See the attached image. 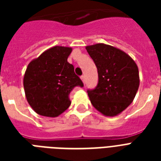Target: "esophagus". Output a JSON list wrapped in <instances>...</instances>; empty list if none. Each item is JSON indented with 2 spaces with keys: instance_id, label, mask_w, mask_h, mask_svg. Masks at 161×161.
I'll use <instances>...</instances> for the list:
<instances>
[{
  "instance_id": "obj_1",
  "label": "esophagus",
  "mask_w": 161,
  "mask_h": 161,
  "mask_svg": "<svg viewBox=\"0 0 161 161\" xmlns=\"http://www.w3.org/2000/svg\"><path fill=\"white\" fill-rule=\"evenodd\" d=\"M81 80L83 81V83H85V76H81Z\"/></svg>"
}]
</instances>
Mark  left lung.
Listing matches in <instances>:
<instances>
[{
  "label": "left lung",
  "instance_id": "left-lung-1",
  "mask_svg": "<svg viewBox=\"0 0 161 161\" xmlns=\"http://www.w3.org/2000/svg\"><path fill=\"white\" fill-rule=\"evenodd\" d=\"M95 63L98 83L88 90L91 103L107 117L122 113L135 98L140 86L137 64L130 55L119 48L104 43L86 47Z\"/></svg>",
  "mask_w": 161,
  "mask_h": 161
}]
</instances>
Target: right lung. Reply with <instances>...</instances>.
<instances>
[{
  "label": "right lung",
  "mask_w": 161,
  "mask_h": 161,
  "mask_svg": "<svg viewBox=\"0 0 161 161\" xmlns=\"http://www.w3.org/2000/svg\"><path fill=\"white\" fill-rule=\"evenodd\" d=\"M73 48L55 46L29 63L23 78L26 100L40 115L55 118L70 106L68 95L83 82L68 62Z\"/></svg>",
  "instance_id": "1"
}]
</instances>
